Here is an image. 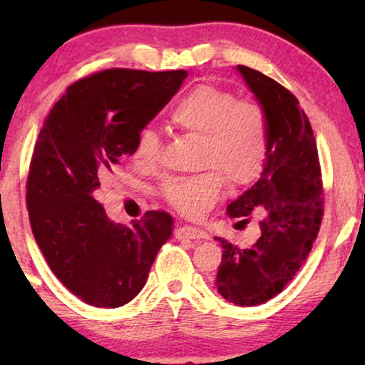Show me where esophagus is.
Wrapping results in <instances>:
<instances>
[{
  "mask_svg": "<svg viewBox=\"0 0 365 365\" xmlns=\"http://www.w3.org/2000/svg\"><path fill=\"white\" fill-rule=\"evenodd\" d=\"M178 239H207V232L192 226H182L176 231Z\"/></svg>",
  "mask_w": 365,
  "mask_h": 365,
  "instance_id": "obj_1",
  "label": "esophagus"
}]
</instances>
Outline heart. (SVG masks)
<instances>
[{"label": "heart", "instance_id": "obj_1", "mask_svg": "<svg viewBox=\"0 0 365 365\" xmlns=\"http://www.w3.org/2000/svg\"><path fill=\"white\" fill-rule=\"evenodd\" d=\"M169 118L178 129L201 138L199 164L209 168L164 184V196L184 216L197 217L206 212L221 197L227 181L241 186L261 173L267 156L269 124L259 103L237 101L231 91L199 84L179 99ZM159 158L158 133L151 128L143 129L134 144L133 159L151 168Z\"/></svg>", "mask_w": 365, "mask_h": 365}]
</instances>
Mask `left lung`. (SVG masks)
<instances>
[{"label": "left lung", "mask_w": 365, "mask_h": 365, "mask_svg": "<svg viewBox=\"0 0 365 365\" xmlns=\"http://www.w3.org/2000/svg\"><path fill=\"white\" fill-rule=\"evenodd\" d=\"M269 124L267 156L261 178L227 206L231 217L259 216L261 237L222 247L216 289L236 306H259L277 296L306 261L322 219V184L311 123L299 101L266 74L236 66ZM244 222V221H239Z\"/></svg>", "instance_id": "obj_1"}]
</instances>
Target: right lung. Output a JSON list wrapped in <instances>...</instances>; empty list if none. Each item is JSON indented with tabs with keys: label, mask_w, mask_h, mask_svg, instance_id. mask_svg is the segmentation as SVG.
Listing matches in <instances>:
<instances>
[{
	"label": "right lung",
	"mask_w": 365,
	"mask_h": 365,
	"mask_svg": "<svg viewBox=\"0 0 365 365\" xmlns=\"http://www.w3.org/2000/svg\"><path fill=\"white\" fill-rule=\"evenodd\" d=\"M186 78L184 69H106L71 84L44 121L26 184L29 222L51 271L86 304L114 309L133 301L171 236L168 212L148 211L126 226L111 221L96 197Z\"/></svg>",
	"instance_id": "1"
}]
</instances>
